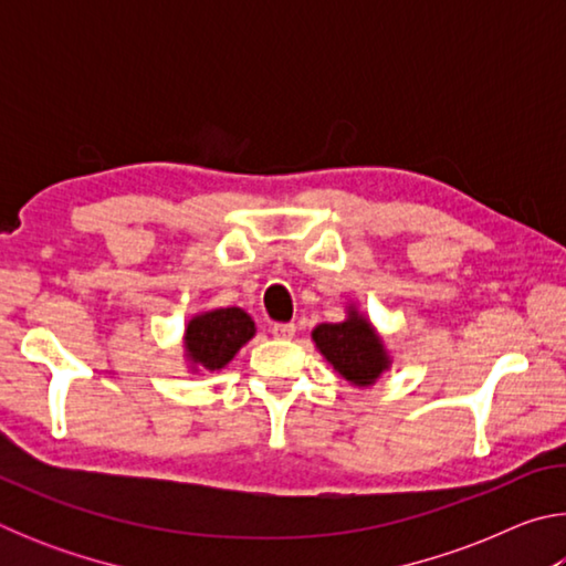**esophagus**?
<instances>
[{
  "label": "esophagus",
  "mask_w": 566,
  "mask_h": 566,
  "mask_svg": "<svg viewBox=\"0 0 566 566\" xmlns=\"http://www.w3.org/2000/svg\"><path fill=\"white\" fill-rule=\"evenodd\" d=\"M270 332H272L274 339H292L296 327L292 322H276V324H272Z\"/></svg>",
  "instance_id": "obj_1"
}]
</instances>
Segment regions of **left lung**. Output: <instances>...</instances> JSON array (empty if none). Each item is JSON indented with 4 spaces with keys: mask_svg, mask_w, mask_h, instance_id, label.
I'll use <instances>...</instances> for the list:
<instances>
[{
    "mask_svg": "<svg viewBox=\"0 0 566 566\" xmlns=\"http://www.w3.org/2000/svg\"><path fill=\"white\" fill-rule=\"evenodd\" d=\"M312 337L332 367L354 385H371L381 369H387L381 339L367 319H359L354 312L347 322L319 324Z\"/></svg>",
    "mask_w": 566,
    "mask_h": 566,
    "instance_id": "obj_1",
    "label": "left lung"
}]
</instances>
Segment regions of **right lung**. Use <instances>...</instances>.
<instances>
[{"label":"right lung","instance_id":"1","mask_svg":"<svg viewBox=\"0 0 566 566\" xmlns=\"http://www.w3.org/2000/svg\"><path fill=\"white\" fill-rule=\"evenodd\" d=\"M254 337V322L237 306L214 310L187 324V352L207 369H222L244 342Z\"/></svg>","mask_w":566,"mask_h":566}]
</instances>
